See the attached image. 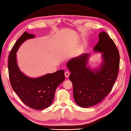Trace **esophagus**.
I'll return each mask as SVG.
<instances>
[{
	"label": "esophagus",
	"instance_id": "1",
	"mask_svg": "<svg viewBox=\"0 0 131 131\" xmlns=\"http://www.w3.org/2000/svg\"><path fill=\"white\" fill-rule=\"evenodd\" d=\"M64 75H65V77H66V78L69 77V75H70L69 72V71H66L65 73H64Z\"/></svg>",
	"mask_w": 131,
	"mask_h": 131
}]
</instances>
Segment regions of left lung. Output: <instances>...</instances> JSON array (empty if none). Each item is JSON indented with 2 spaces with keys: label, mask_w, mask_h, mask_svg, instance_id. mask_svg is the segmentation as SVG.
Instances as JSON below:
<instances>
[{
  "label": "left lung",
  "mask_w": 131,
  "mask_h": 131,
  "mask_svg": "<svg viewBox=\"0 0 131 131\" xmlns=\"http://www.w3.org/2000/svg\"><path fill=\"white\" fill-rule=\"evenodd\" d=\"M99 41L93 49L101 52L102 62L99 68L87 66L90 54L83 53L69 60L67 66L71 72L73 97L77 105L86 108L101 102L111 92L117 77L119 55L113 40L105 32L99 35Z\"/></svg>",
  "instance_id": "8db88e82"
}]
</instances>
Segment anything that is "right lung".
Listing matches in <instances>:
<instances>
[{
  "label": "right lung",
  "mask_w": 131,
  "mask_h": 131,
  "mask_svg": "<svg viewBox=\"0 0 131 131\" xmlns=\"http://www.w3.org/2000/svg\"><path fill=\"white\" fill-rule=\"evenodd\" d=\"M35 37L34 35L25 32L13 46L8 59L9 77L14 91L26 105L35 110H43L52 104L57 86L65 79L64 71L60 70L33 78L20 70L16 52L26 40Z\"/></svg>",
  "instance_id": "add662e5"
}]
</instances>
